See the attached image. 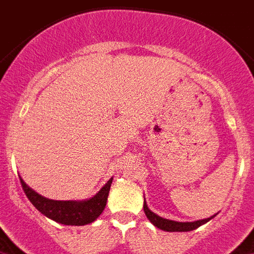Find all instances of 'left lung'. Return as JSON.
I'll return each mask as SVG.
<instances>
[{
    "instance_id": "left-lung-1",
    "label": "left lung",
    "mask_w": 254,
    "mask_h": 254,
    "mask_svg": "<svg viewBox=\"0 0 254 254\" xmlns=\"http://www.w3.org/2000/svg\"><path fill=\"white\" fill-rule=\"evenodd\" d=\"M144 213H145L146 218L152 222L153 225L156 227L161 228L163 231L169 232H186V231H192V230H196L197 227H200L201 225H205L206 222H209L211 218H206V219H201V221H194V222H177V221H170V219H165V218L157 215L156 213H153L152 210H149V207L146 205V202L144 201Z\"/></svg>"
}]
</instances>
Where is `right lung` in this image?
<instances>
[{"label": "right lung", "instance_id": "obj_1", "mask_svg": "<svg viewBox=\"0 0 254 254\" xmlns=\"http://www.w3.org/2000/svg\"><path fill=\"white\" fill-rule=\"evenodd\" d=\"M23 190L40 213L53 221L67 226H84L92 223L104 211L113 178L92 198L84 201H57L44 197L29 188L22 178Z\"/></svg>", "mask_w": 254, "mask_h": 254}]
</instances>
